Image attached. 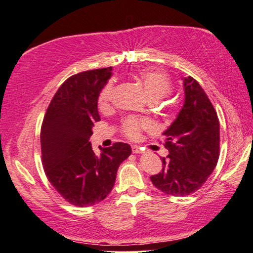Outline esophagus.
Listing matches in <instances>:
<instances>
[{"label": "esophagus", "mask_w": 253, "mask_h": 253, "mask_svg": "<svg viewBox=\"0 0 253 253\" xmlns=\"http://www.w3.org/2000/svg\"><path fill=\"white\" fill-rule=\"evenodd\" d=\"M131 151H133L134 154H141V152H143V149L138 147V145H131Z\"/></svg>", "instance_id": "1"}]
</instances>
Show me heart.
Listing matches in <instances>:
<instances>
[{
	"mask_svg": "<svg viewBox=\"0 0 253 253\" xmlns=\"http://www.w3.org/2000/svg\"><path fill=\"white\" fill-rule=\"evenodd\" d=\"M138 80L143 86L149 98L152 101H158L165 97L172 91V81L165 73L155 70H143L138 74ZM116 96V84L113 81H109L102 88L98 96V108L101 110H106L111 106ZM154 123L145 118L138 117H127L122 122L120 129L122 133L129 140H136L141 136L143 130L154 129Z\"/></svg>",
	"mask_w": 253,
	"mask_h": 253,
	"instance_id": "1",
	"label": "heart"
}]
</instances>
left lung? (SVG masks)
Returning <instances> with one entry per match:
<instances>
[{
  "instance_id": "left-lung-1",
  "label": "left lung",
  "mask_w": 253,
  "mask_h": 253,
  "mask_svg": "<svg viewBox=\"0 0 253 253\" xmlns=\"http://www.w3.org/2000/svg\"><path fill=\"white\" fill-rule=\"evenodd\" d=\"M183 108L164 135L169 156L163 169L151 175L156 188L172 196L197 191L215 169L220 155V129L216 111L204 89L193 77L183 79Z\"/></svg>"
}]
</instances>
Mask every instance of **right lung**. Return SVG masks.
<instances>
[{
  "label": "right lung",
  "instance_id": "add662e5",
  "mask_svg": "<svg viewBox=\"0 0 253 253\" xmlns=\"http://www.w3.org/2000/svg\"><path fill=\"white\" fill-rule=\"evenodd\" d=\"M111 67L70 77L52 97L41 126L42 166L49 182L66 202L79 208L103 201L116 182L117 170L131 154L130 145L116 142L92 151L91 128L99 122L97 99L111 77Z\"/></svg>",
  "mask_w": 253,
  "mask_h": 253
}]
</instances>
